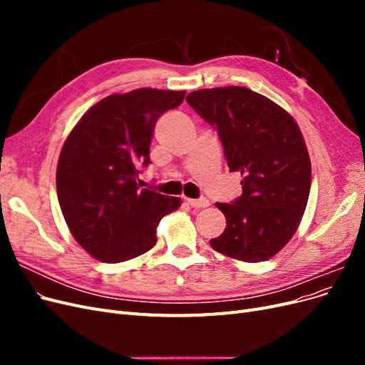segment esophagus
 Wrapping results in <instances>:
<instances>
[{"instance_id": "esophagus-1", "label": "esophagus", "mask_w": 365, "mask_h": 365, "mask_svg": "<svg viewBox=\"0 0 365 365\" xmlns=\"http://www.w3.org/2000/svg\"><path fill=\"white\" fill-rule=\"evenodd\" d=\"M187 202H189L195 208H205V207L210 205L207 197H197V200H192V197H189V200H187Z\"/></svg>"}]
</instances>
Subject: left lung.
I'll use <instances>...</instances> for the list:
<instances>
[{
    "instance_id": "1",
    "label": "left lung",
    "mask_w": 365,
    "mask_h": 365,
    "mask_svg": "<svg viewBox=\"0 0 365 365\" xmlns=\"http://www.w3.org/2000/svg\"><path fill=\"white\" fill-rule=\"evenodd\" d=\"M224 146L230 172H240L242 195L216 202L225 215L213 250L244 262H263L294 236L311 190V160L295 120L245 86L197 90L187 96Z\"/></svg>"
}]
</instances>
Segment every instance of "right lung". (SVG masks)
<instances>
[{
    "instance_id": "1",
    "label": "right lung",
    "mask_w": 365,
    "mask_h": 365,
    "mask_svg": "<svg viewBox=\"0 0 365 365\" xmlns=\"http://www.w3.org/2000/svg\"><path fill=\"white\" fill-rule=\"evenodd\" d=\"M185 91L140 88L88 109L63 143L56 170L58 200L71 235L93 257L118 263L157 242L163 216L181 204L138 184L148 168L157 120L180 106Z\"/></svg>"
}]
</instances>
